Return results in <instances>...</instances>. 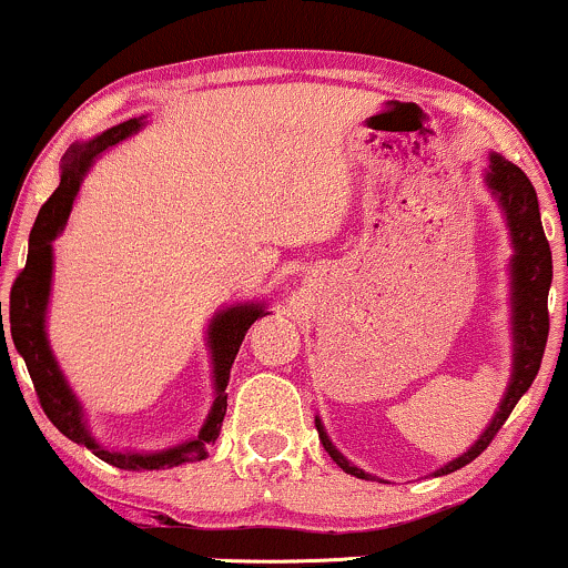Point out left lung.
Listing matches in <instances>:
<instances>
[{"label":"left lung","instance_id":"left-lung-1","mask_svg":"<svg viewBox=\"0 0 568 568\" xmlns=\"http://www.w3.org/2000/svg\"><path fill=\"white\" fill-rule=\"evenodd\" d=\"M484 184L491 194L494 202L499 205L501 219H505L507 234H510V338H513V368L510 382H507L505 395H501L499 408L494 410L491 422H488L478 440L459 454L456 459L446 462L440 470L433 475H448L459 467L470 465L475 456L484 454V448L491 443L499 427L505 425L507 416L513 414L515 403L526 395L531 387L534 376L539 374V363H542L547 331H550V315H547V293H550L552 283V256L550 243H547L542 219H539V202L537 192H534L531 181L518 165L507 162L501 154H488V168L484 173ZM317 435L325 452L331 459L342 467L344 473L355 475L363 480H376V475L361 470L357 465L344 456L331 443L328 433H325L323 419L315 416Z\"/></svg>","mask_w":568,"mask_h":568}]
</instances>
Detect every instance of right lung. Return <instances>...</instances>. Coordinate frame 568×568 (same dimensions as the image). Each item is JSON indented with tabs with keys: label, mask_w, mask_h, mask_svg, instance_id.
<instances>
[{
	"label": "right lung",
	"mask_w": 568,
	"mask_h": 568,
	"mask_svg": "<svg viewBox=\"0 0 568 568\" xmlns=\"http://www.w3.org/2000/svg\"><path fill=\"white\" fill-rule=\"evenodd\" d=\"M146 125V116H133V120L120 122V125L103 130L88 141L71 143L69 152L61 160V184L50 200L44 202L42 211L34 221V230L29 237V258H26V270L18 275L16 285L10 293V334L16 344L18 355L23 357L26 368H29L31 382L42 403L44 414L53 425L67 435L69 440L80 443L90 448L98 459L106 465L120 467V470H171V467L186 465V462L205 459L207 446L216 443L221 433V422L226 414V384H230V371L234 357H237L240 344L253 323L266 312L264 302H240L230 304L224 310H216V315L207 323V355H211V374H213V406L207 410L205 422H202L200 433L192 438L175 443V446L160 448V452H122V448H109L95 440L90 433L88 416H84L82 400L77 397L67 376H63L58 357L53 355L48 338V306L50 291H53V240L67 226L71 207H74L77 194L88 175L93 162L103 152L122 143L130 135H135ZM0 328L2 338L0 347L8 349V338H4L2 323V302H0ZM10 357V352H8Z\"/></svg>",
	"instance_id": "obj_1"
}]
</instances>
